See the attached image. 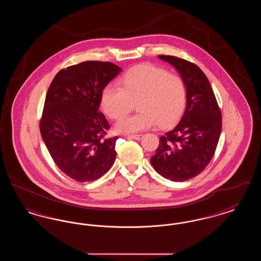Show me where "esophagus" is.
Here are the masks:
<instances>
[{
	"label": "esophagus",
	"instance_id": "1",
	"mask_svg": "<svg viewBox=\"0 0 261 261\" xmlns=\"http://www.w3.org/2000/svg\"><path fill=\"white\" fill-rule=\"evenodd\" d=\"M127 138L129 139H134V140H141L143 138L142 134H137V135H128Z\"/></svg>",
	"mask_w": 261,
	"mask_h": 261
}]
</instances>
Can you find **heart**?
Here are the masks:
<instances>
[{"mask_svg": "<svg viewBox=\"0 0 261 261\" xmlns=\"http://www.w3.org/2000/svg\"><path fill=\"white\" fill-rule=\"evenodd\" d=\"M119 85L108 84L102 89L100 105L105 113L117 119L130 112L133 102L139 113L118 120L115 129L121 133H136L153 127L174 124L186 109L188 90L179 75L162 67L142 64L126 71Z\"/></svg>", "mask_w": 261, "mask_h": 261, "instance_id": "1", "label": "heart"}]
</instances>
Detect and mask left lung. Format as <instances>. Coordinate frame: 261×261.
I'll return each instance as SVG.
<instances>
[{
  "label": "left lung",
  "instance_id": "1",
  "mask_svg": "<svg viewBox=\"0 0 261 261\" xmlns=\"http://www.w3.org/2000/svg\"><path fill=\"white\" fill-rule=\"evenodd\" d=\"M159 58L181 75L188 99L181 120L160 138L150 163L164 178L183 182L203 171L213 158L221 134V112L207 77L198 65L172 56Z\"/></svg>",
  "mask_w": 261,
  "mask_h": 261
}]
</instances>
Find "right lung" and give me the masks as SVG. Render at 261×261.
I'll list each match as a JSON object with an SVG mask.
<instances>
[{"mask_svg":"<svg viewBox=\"0 0 261 261\" xmlns=\"http://www.w3.org/2000/svg\"><path fill=\"white\" fill-rule=\"evenodd\" d=\"M121 68L112 62H83L59 71L50 83L40 121L42 139L68 177L90 182L107 173L116 158L118 137L99 112L100 95Z\"/></svg>","mask_w":261,"mask_h":261,"instance_id":"obj_1","label":"right lung"}]
</instances>
